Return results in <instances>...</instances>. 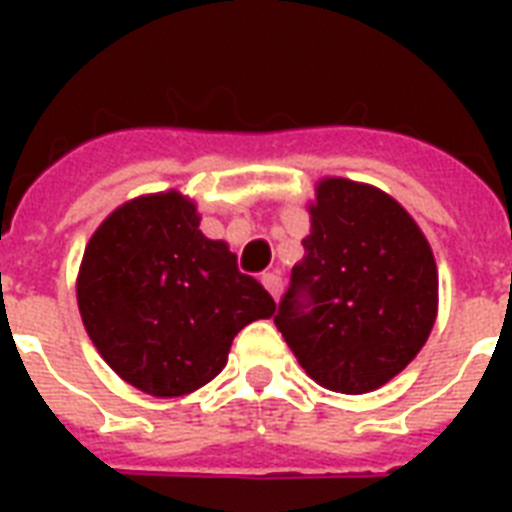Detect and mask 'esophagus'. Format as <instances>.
Masks as SVG:
<instances>
[{
  "mask_svg": "<svg viewBox=\"0 0 512 512\" xmlns=\"http://www.w3.org/2000/svg\"><path fill=\"white\" fill-rule=\"evenodd\" d=\"M260 281H263V287L271 292L273 300L281 295V276H279V273H263V279H260Z\"/></svg>",
  "mask_w": 512,
  "mask_h": 512,
  "instance_id": "esophagus-1",
  "label": "esophagus"
}]
</instances>
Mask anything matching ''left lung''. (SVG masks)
<instances>
[{
  "instance_id": "8db88e82",
  "label": "left lung",
  "mask_w": 512,
  "mask_h": 512,
  "mask_svg": "<svg viewBox=\"0 0 512 512\" xmlns=\"http://www.w3.org/2000/svg\"><path fill=\"white\" fill-rule=\"evenodd\" d=\"M303 249L276 327L324 388H380L420 353L436 321L428 241L388 193L329 177L316 191Z\"/></svg>"
}]
</instances>
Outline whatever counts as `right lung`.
Segmentation results:
<instances>
[{
  "label": "right lung",
  "mask_w": 512,
  "mask_h": 512,
  "mask_svg": "<svg viewBox=\"0 0 512 512\" xmlns=\"http://www.w3.org/2000/svg\"><path fill=\"white\" fill-rule=\"evenodd\" d=\"M76 300L106 364L159 398L207 385L223 372L233 337L276 311L175 191L127 201L103 220L84 249Z\"/></svg>",
  "instance_id": "1"
}]
</instances>
